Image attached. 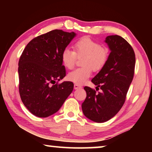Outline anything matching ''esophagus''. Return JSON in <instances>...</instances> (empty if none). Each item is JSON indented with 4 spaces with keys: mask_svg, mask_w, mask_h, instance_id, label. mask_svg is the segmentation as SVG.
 Masks as SVG:
<instances>
[{
    "mask_svg": "<svg viewBox=\"0 0 152 152\" xmlns=\"http://www.w3.org/2000/svg\"><path fill=\"white\" fill-rule=\"evenodd\" d=\"M74 89H78V88H81L82 86L80 85H78V84H74Z\"/></svg>",
    "mask_w": 152,
    "mask_h": 152,
    "instance_id": "34e87169",
    "label": "esophagus"
}]
</instances>
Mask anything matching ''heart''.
Instances as JSON below:
<instances>
[{
    "label": "heart",
    "instance_id": "heart-1",
    "mask_svg": "<svg viewBox=\"0 0 152 152\" xmlns=\"http://www.w3.org/2000/svg\"><path fill=\"white\" fill-rule=\"evenodd\" d=\"M74 51L66 48L62 51L61 59L64 66L69 70L75 66L77 58L82 59L84 66L68 74V79L74 83L82 84L91 76L92 69L99 71L106 65L109 58L108 48L88 37H83L76 40L73 44Z\"/></svg>",
    "mask_w": 152,
    "mask_h": 152
}]
</instances>
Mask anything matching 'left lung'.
Segmentation results:
<instances>
[{
	"mask_svg": "<svg viewBox=\"0 0 152 152\" xmlns=\"http://www.w3.org/2000/svg\"><path fill=\"white\" fill-rule=\"evenodd\" d=\"M105 42L110 50L109 60L91 80L101 91L85 86L86 98L82 104L84 115L96 123L107 121L121 109L135 72L134 50L124 38L109 35Z\"/></svg>",
	"mask_w": 152,
	"mask_h": 152,
	"instance_id": "1",
	"label": "left lung"
}]
</instances>
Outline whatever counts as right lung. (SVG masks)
I'll use <instances>...</instances> for the list:
<instances>
[{
    "label": "right lung",
    "mask_w": 152,
    "mask_h": 152,
    "mask_svg": "<svg viewBox=\"0 0 152 152\" xmlns=\"http://www.w3.org/2000/svg\"><path fill=\"white\" fill-rule=\"evenodd\" d=\"M75 35L74 32L60 29L50 31L33 39L20 56L18 68L20 96L36 117H48L58 111L73 91V82H58L66 76L61 52Z\"/></svg>",
    "instance_id": "right-lung-1"
}]
</instances>
